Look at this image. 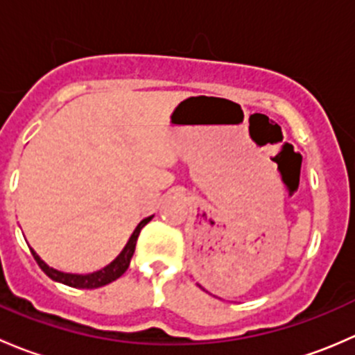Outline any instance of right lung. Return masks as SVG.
Instances as JSON below:
<instances>
[{
	"label": "right lung",
	"mask_w": 355,
	"mask_h": 355,
	"mask_svg": "<svg viewBox=\"0 0 355 355\" xmlns=\"http://www.w3.org/2000/svg\"><path fill=\"white\" fill-rule=\"evenodd\" d=\"M151 220H153V216L144 218V220H142L141 223L137 225V228H135L134 234L130 235L127 245H125L123 250L118 254L116 259H114L113 263H110L106 268H103V270L94 271V273H89V275L63 273V271H58V270H53V268H49L48 264H46L44 261H42L41 257H39L37 254L34 252V249H31V252H32V256H34V259L37 261L39 268H41V270L44 271V273L48 275L49 278H51V280L60 282V284H65V285H68V287H75V288H99V287H103V285H108V284H111V282L116 280V278H120L121 275L127 271L128 264H130L132 256H134V250H135V244H137L139 234H141L142 228H144L146 225H148Z\"/></svg>",
	"instance_id": "add662e5"
}]
</instances>
